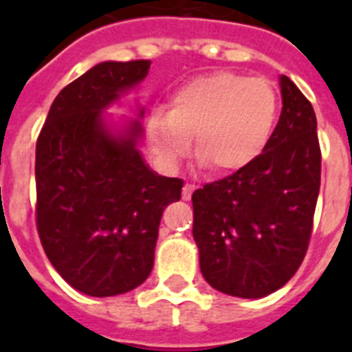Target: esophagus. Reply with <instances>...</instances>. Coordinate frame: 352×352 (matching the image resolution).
Listing matches in <instances>:
<instances>
[{
    "label": "esophagus",
    "mask_w": 352,
    "mask_h": 352,
    "mask_svg": "<svg viewBox=\"0 0 352 352\" xmlns=\"http://www.w3.org/2000/svg\"><path fill=\"white\" fill-rule=\"evenodd\" d=\"M193 190H195V186H193V184H184V188H182V199H184V201H190V199H192V193H193Z\"/></svg>",
    "instance_id": "34e87169"
}]
</instances>
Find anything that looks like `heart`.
Here are the masks:
<instances>
[{"label":"heart","mask_w":352,"mask_h":352,"mask_svg":"<svg viewBox=\"0 0 352 352\" xmlns=\"http://www.w3.org/2000/svg\"><path fill=\"white\" fill-rule=\"evenodd\" d=\"M278 118V95L265 78L214 71L181 84L170 95V111L153 109L146 122L149 148L173 170L192 149L199 164L230 175L263 153Z\"/></svg>","instance_id":"1"}]
</instances>
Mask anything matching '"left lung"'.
<instances>
[{
	"instance_id": "8db88e82",
	"label": "left lung",
	"mask_w": 352,
	"mask_h": 352,
	"mask_svg": "<svg viewBox=\"0 0 352 352\" xmlns=\"http://www.w3.org/2000/svg\"><path fill=\"white\" fill-rule=\"evenodd\" d=\"M281 117L250 166L193 192V239L203 278L215 290L257 300L300 268L322 177L316 115L279 76Z\"/></svg>"
}]
</instances>
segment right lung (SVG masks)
<instances>
[{
    "mask_svg": "<svg viewBox=\"0 0 352 352\" xmlns=\"http://www.w3.org/2000/svg\"><path fill=\"white\" fill-rule=\"evenodd\" d=\"M149 60L102 62L63 87L36 142V223L41 246L73 289L118 296L148 279L162 212L182 181L140 153L137 118L106 113L148 76Z\"/></svg>",
    "mask_w": 352,
    "mask_h": 352,
    "instance_id": "right-lung-1",
    "label": "right lung"
}]
</instances>
